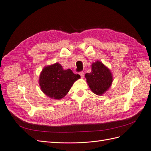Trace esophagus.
Returning a JSON list of instances; mask_svg holds the SVG:
<instances>
[{
	"label": "esophagus",
	"instance_id": "1",
	"mask_svg": "<svg viewBox=\"0 0 151 151\" xmlns=\"http://www.w3.org/2000/svg\"><path fill=\"white\" fill-rule=\"evenodd\" d=\"M80 76H81V78H84V73L83 72H80Z\"/></svg>",
	"mask_w": 151,
	"mask_h": 151
}]
</instances>
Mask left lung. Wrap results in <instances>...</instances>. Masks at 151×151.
<instances>
[{"instance_id": "obj_1", "label": "left lung", "mask_w": 151, "mask_h": 151, "mask_svg": "<svg viewBox=\"0 0 151 151\" xmlns=\"http://www.w3.org/2000/svg\"><path fill=\"white\" fill-rule=\"evenodd\" d=\"M85 77L92 92L98 96L106 93L113 81L111 70L99 60L91 64V72L86 73Z\"/></svg>"}]
</instances>
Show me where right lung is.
<instances>
[{
    "instance_id": "obj_1",
    "label": "right lung",
    "mask_w": 151,
    "mask_h": 151,
    "mask_svg": "<svg viewBox=\"0 0 151 151\" xmlns=\"http://www.w3.org/2000/svg\"><path fill=\"white\" fill-rule=\"evenodd\" d=\"M81 78L70 69L64 70L58 63L44 67L39 77L42 92L53 99H61L68 93L75 82Z\"/></svg>"
}]
</instances>
